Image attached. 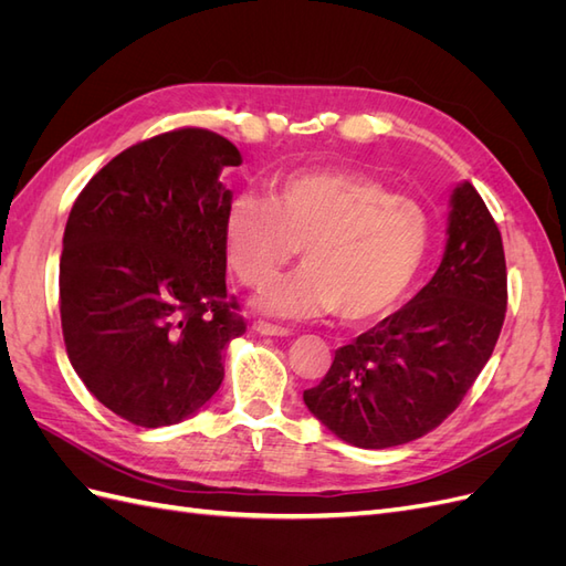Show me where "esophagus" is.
Segmentation results:
<instances>
[{"label": "esophagus", "instance_id": "1", "mask_svg": "<svg viewBox=\"0 0 566 566\" xmlns=\"http://www.w3.org/2000/svg\"><path fill=\"white\" fill-rule=\"evenodd\" d=\"M252 331L256 335H266V337H287L290 335L287 328H281V325H271L266 321H254L252 323Z\"/></svg>", "mask_w": 566, "mask_h": 566}]
</instances>
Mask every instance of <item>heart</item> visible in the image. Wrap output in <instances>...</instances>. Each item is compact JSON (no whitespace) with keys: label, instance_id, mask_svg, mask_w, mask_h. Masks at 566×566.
I'll list each match as a JSON object with an SVG mask.
<instances>
[{"label":"heart","instance_id":"heart-1","mask_svg":"<svg viewBox=\"0 0 566 566\" xmlns=\"http://www.w3.org/2000/svg\"><path fill=\"white\" fill-rule=\"evenodd\" d=\"M229 266L264 287L303 245L307 264L256 295L254 310L310 321L339 310L370 323L397 306L430 248V217L364 172L306 167L279 177L269 200L238 196L224 219Z\"/></svg>","mask_w":566,"mask_h":566}]
</instances>
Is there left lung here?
<instances>
[{
  "label": "left lung",
  "mask_w": 566,
  "mask_h": 566,
  "mask_svg": "<svg viewBox=\"0 0 566 566\" xmlns=\"http://www.w3.org/2000/svg\"><path fill=\"white\" fill-rule=\"evenodd\" d=\"M443 260L420 293L335 352L304 403L358 449L401 447L447 420L499 342L507 310L499 227L470 181L451 193Z\"/></svg>",
  "instance_id": "left-lung-1"
}]
</instances>
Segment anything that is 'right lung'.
<instances>
[{
    "label": "right lung",
    "instance_id": "1",
    "mask_svg": "<svg viewBox=\"0 0 566 566\" xmlns=\"http://www.w3.org/2000/svg\"><path fill=\"white\" fill-rule=\"evenodd\" d=\"M241 150L208 129L153 136L82 188L63 233L59 295L67 358L94 397L139 427L196 416L245 333L227 293L219 181Z\"/></svg>",
    "mask_w": 566,
    "mask_h": 566
}]
</instances>
